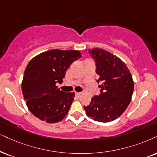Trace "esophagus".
Listing matches in <instances>:
<instances>
[{
    "mask_svg": "<svg viewBox=\"0 0 157 157\" xmlns=\"http://www.w3.org/2000/svg\"><path fill=\"white\" fill-rule=\"evenodd\" d=\"M75 96L77 98H80V96H82V93H75Z\"/></svg>",
    "mask_w": 157,
    "mask_h": 157,
    "instance_id": "esophagus-1",
    "label": "esophagus"
}]
</instances>
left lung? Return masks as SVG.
Wrapping results in <instances>:
<instances>
[{"mask_svg":"<svg viewBox=\"0 0 157 157\" xmlns=\"http://www.w3.org/2000/svg\"><path fill=\"white\" fill-rule=\"evenodd\" d=\"M96 62V72L101 94L91 98L84 106L86 114L93 120L109 122L118 118L131 101L134 82L130 71L120 58L102 48L89 49Z\"/></svg>","mask_w":157,"mask_h":157,"instance_id":"obj_1","label":"left lung"}]
</instances>
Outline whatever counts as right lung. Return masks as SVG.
Masks as SVG:
<instances>
[{
  "instance_id": "obj_1",
  "label": "right lung",
  "mask_w": 157,
  "mask_h": 157,
  "mask_svg": "<svg viewBox=\"0 0 157 157\" xmlns=\"http://www.w3.org/2000/svg\"><path fill=\"white\" fill-rule=\"evenodd\" d=\"M82 56L75 50L53 49L32 59L25 71L21 90L29 110L48 123L61 121L68 113L75 93H66L56 86L63 82L69 66Z\"/></svg>"
}]
</instances>
